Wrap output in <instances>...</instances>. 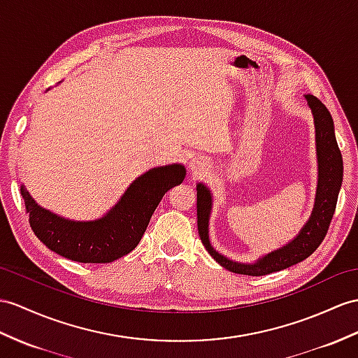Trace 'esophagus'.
Here are the masks:
<instances>
[{"instance_id": "1", "label": "esophagus", "mask_w": 358, "mask_h": 358, "mask_svg": "<svg viewBox=\"0 0 358 358\" xmlns=\"http://www.w3.org/2000/svg\"><path fill=\"white\" fill-rule=\"evenodd\" d=\"M203 167H205V164H203L202 161H199V159H193V161H191V170H193L194 173L200 171Z\"/></svg>"}]
</instances>
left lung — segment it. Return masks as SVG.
Listing matches in <instances>:
<instances>
[{
    "label": "left lung",
    "mask_w": 358,
    "mask_h": 358,
    "mask_svg": "<svg viewBox=\"0 0 358 358\" xmlns=\"http://www.w3.org/2000/svg\"><path fill=\"white\" fill-rule=\"evenodd\" d=\"M305 99H307L313 117H315L319 179L316 202L310 219L289 245L270 252V254L261 257L257 263L252 264L235 263V261L223 257L211 246L208 235V222L213 206L211 191L203 184H197V228L200 240H202L209 255L220 266L228 268L229 272L249 276H263L298 264L319 248L328 232L329 223L333 220L336 211L338 191L343 180V159L336 141L334 123L329 110L315 95L308 94L305 95Z\"/></svg>",
    "instance_id": "8db88e82"
}]
</instances>
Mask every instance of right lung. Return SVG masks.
<instances>
[{
    "label": "right lung",
    "mask_w": 358,
    "mask_h": 358,
    "mask_svg": "<svg viewBox=\"0 0 358 358\" xmlns=\"http://www.w3.org/2000/svg\"><path fill=\"white\" fill-rule=\"evenodd\" d=\"M184 165L156 167L134 180L118 203L99 220H68L39 206L21 185L34 235L60 257L77 263H112L132 252L141 241L152 214L164 194L182 184Z\"/></svg>",
    "instance_id": "right-lung-1"
}]
</instances>
